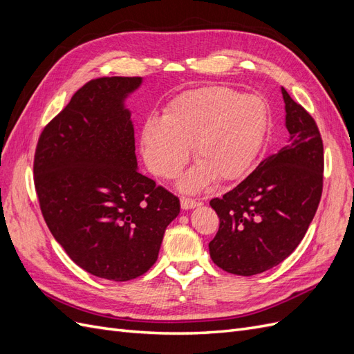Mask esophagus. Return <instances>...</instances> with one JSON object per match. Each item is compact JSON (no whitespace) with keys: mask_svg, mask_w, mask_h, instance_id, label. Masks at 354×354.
Wrapping results in <instances>:
<instances>
[{"mask_svg":"<svg viewBox=\"0 0 354 354\" xmlns=\"http://www.w3.org/2000/svg\"><path fill=\"white\" fill-rule=\"evenodd\" d=\"M180 205L183 209H192V208H196L199 205V202L195 199H190V198H181Z\"/></svg>","mask_w":354,"mask_h":354,"instance_id":"1","label":"esophagus"}]
</instances>
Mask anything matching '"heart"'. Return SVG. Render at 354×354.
Wrapping results in <instances>:
<instances>
[{
    "instance_id": "obj_1",
    "label": "heart",
    "mask_w": 354,
    "mask_h": 354,
    "mask_svg": "<svg viewBox=\"0 0 354 354\" xmlns=\"http://www.w3.org/2000/svg\"><path fill=\"white\" fill-rule=\"evenodd\" d=\"M269 122V106L260 95H245L223 85L189 90L169 102L164 118L145 121L143 159L152 174L174 178L194 147L199 165L180 181L185 192H196L212 178L218 183L236 181L259 159Z\"/></svg>"
}]
</instances>
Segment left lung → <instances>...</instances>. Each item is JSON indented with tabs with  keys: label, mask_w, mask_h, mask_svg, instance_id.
<instances>
[{
	"label": "left lung",
	"mask_w": 354,
	"mask_h": 354,
	"mask_svg": "<svg viewBox=\"0 0 354 354\" xmlns=\"http://www.w3.org/2000/svg\"><path fill=\"white\" fill-rule=\"evenodd\" d=\"M288 140L223 198L209 255L232 274H259L291 255L312 223L324 187V143L308 112L282 87Z\"/></svg>",
	"instance_id": "8db88e82"
}]
</instances>
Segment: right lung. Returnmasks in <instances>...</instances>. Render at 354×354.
I'll return each instance as SVG.
<instances>
[{
  "mask_svg": "<svg viewBox=\"0 0 354 354\" xmlns=\"http://www.w3.org/2000/svg\"><path fill=\"white\" fill-rule=\"evenodd\" d=\"M140 77L91 80L42 130L34 180L42 217L81 269L124 282L155 264L180 201L138 173L125 99Z\"/></svg>",
  "mask_w": 354,
  "mask_h": 354,
  "instance_id": "1",
  "label": "right lung"
}]
</instances>
